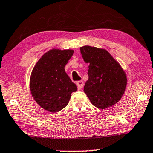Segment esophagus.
Wrapping results in <instances>:
<instances>
[{
  "label": "esophagus",
  "instance_id": "obj_1",
  "mask_svg": "<svg viewBox=\"0 0 153 153\" xmlns=\"http://www.w3.org/2000/svg\"><path fill=\"white\" fill-rule=\"evenodd\" d=\"M76 85H77V87H78L79 90H81V89H82L83 86H84V82H83V81L80 80V81H78V82H77Z\"/></svg>",
  "mask_w": 153,
  "mask_h": 153
}]
</instances>
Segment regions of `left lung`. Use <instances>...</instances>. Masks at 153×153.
<instances>
[{
    "label": "left lung",
    "instance_id": "1",
    "mask_svg": "<svg viewBox=\"0 0 153 153\" xmlns=\"http://www.w3.org/2000/svg\"><path fill=\"white\" fill-rule=\"evenodd\" d=\"M82 58L88 63L89 79L84 92L93 105L105 109L121 99L127 87L125 71L106 50L96 47H80Z\"/></svg>",
    "mask_w": 153,
    "mask_h": 153
}]
</instances>
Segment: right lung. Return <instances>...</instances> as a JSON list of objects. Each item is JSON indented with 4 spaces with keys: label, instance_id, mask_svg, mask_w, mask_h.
I'll use <instances>...</instances> for the list:
<instances>
[{
    "label": "right lung",
    "instance_id": "right-lung-1",
    "mask_svg": "<svg viewBox=\"0 0 153 153\" xmlns=\"http://www.w3.org/2000/svg\"><path fill=\"white\" fill-rule=\"evenodd\" d=\"M74 50L51 49L38 61L31 71L29 87L32 97L42 108L57 113L68 105L71 94L78 90L64 67Z\"/></svg>",
    "mask_w": 153,
    "mask_h": 153
}]
</instances>
